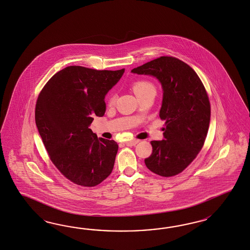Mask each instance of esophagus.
I'll use <instances>...</instances> for the list:
<instances>
[{
	"mask_svg": "<svg viewBox=\"0 0 250 250\" xmlns=\"http://www.w3.org/2000/svg\"><path fill=\"white\" fill-rule=\"evenodd\" d=\"M140 141L139 140H131V141H128V142H126V145L127 146H135L137 143H139Z\"/></svg>",
	"mask_w": 250,
	"mask_h": 250,
	"instance_id": "obj_1",
	"label": "esophagus"
}]
</instances>
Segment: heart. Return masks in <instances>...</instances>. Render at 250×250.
<instances>
[{
	"label": "heart",
	"mask_w": 250,
	"mask_h": 250,
	"mask_svg": "<svg viewBox=\"0 0 250 250\" xmlns=\"http://www.w3.org/2000/svg\"><path fill=\"white\" fill-rule=\"evenodd\" d=\"M132 89L137 95V97H140L145 93L150 92V91H154L155 92V86L154 85L146 79H141V80H137L133 84H132ZM115 100H116V96L115 94H111L108 98V105L112 106L114 104Z\"/></svg>",
	"instance_id": "b5f03b06"
}]
</instances>
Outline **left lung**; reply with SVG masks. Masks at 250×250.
<instances>
[{"label":"left lung","mask_w":250,"mask_h":250,"mask_svg":"<svg viewBox=\"0 0 250 250\" xmlns=\"http://www.w3.org/2000/svg\"><path fill=\"white\" fill-rule=\"evenodd\" d=\"M159 79L164 89L160 118L164 140L152 141L144 160L160 176L177 175L196 158L207 138L211 106L206 87L193 68L178 58L161 57L131 70Z\"/></svg>","instance_id":"8db88e82"}]
</instances>
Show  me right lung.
<instances>
[{
	"mask_svg": "<svg viewBox=\"0 0 250 250\" xmlns=\"http://www.w3.org/2000/svg\"><path fill=\"white\" fill-rule=\"evenodd\" d=\"M124 70L70 65L55 74L38 95L36 127L48 156L78 186H98L113 170L119 145L98 139L89 125L95 116L105 114V96Z\"/></svg>",
	"mask_w": 250,
	"mask_h": 250,
	"instance_id": "obj_1",
	"label": "right lung"
}]
</instances>
